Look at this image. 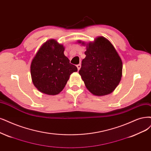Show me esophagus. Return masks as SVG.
<instances>
[{"label": "esophagus", "mask_w": 151, "mask_h": 151, "mask_svg": "<svg viewBox=\"0 0 151 151\" xmlns=\"http://www.w3.org/2000/svg\"><path fill=\"white\" fill-rule=\"evenodd\" d=\"M76 66H77V68H78V70H80V69L81 68V65L78 64V65H76Z\"/></svg>", "instance_id": "esophagus-1"}]
</instances>
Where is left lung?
Returning <instances> with one entry per match:
<instances>
[{"label": "left lung", "mask_w": 151, "mask_h": 151, "mask_svg": "<svg viewBox=\"0 0 151 151\" xmlns=\"http://www.w3.org/2000/svg\"><path fill=\"white\" fill-rule=\"evenodd\" d=\"M85 54L79 74L88 90L96 96L113 92L121 81L122 70L121 59L113 45L98 37L89 44Z\"/></svg>", "instance_id": "obj_1"}]
</instances>
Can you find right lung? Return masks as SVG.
Returning a JSON list of instances; mask_svg holds the SVG:
<instances>
[{"label":"right lung","mask_w":151,"mask_h":151,"mask_svg":"<svg viewBox=\"0 0 151 151\" xmlns=\"http://www.w3.org/2000/svg\"><path fill=\"white\" fill-rule=\"evenodd\" d=\"M64 47L50 40L39 49L33 58L30 72L33 85L40 92L55 95L63 90L70 75L77 67L64 55Z\"/></svg>","instance_id":"add662e5"}]
</instances>
